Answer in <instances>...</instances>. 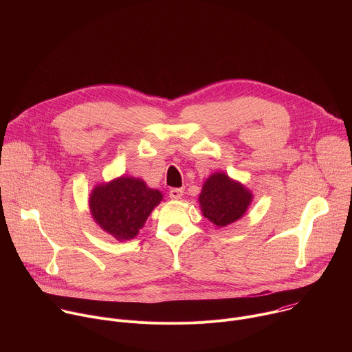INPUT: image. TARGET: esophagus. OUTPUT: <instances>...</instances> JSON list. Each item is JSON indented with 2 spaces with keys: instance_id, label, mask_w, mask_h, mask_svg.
Returning a JSON list of instances; mask_svg holds the SVG:
<instances>
[{
  "instance_id": "esophagus-1",
  "label": "esophagus",
  "mask_w": 352,
  "mask_h": 352,
  "mask_svg": "<svg viewBox=\"0 0 352 352\" xmlns=\"http://www.w3.org/2000/svg\"><path fill=\"white\" fill-rule=\"evenodd\" d=\"M182 196H184V188H173V189H170V197L171 199L178 200Z\"/></svg>"
}]
</instances>
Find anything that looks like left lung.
<instances>
[{"label": "left lung", "instance_id": "1", "mask_svg": "<svg viewBox=\"0 0 352 352\" xmlns=\"http://www.w3.org/2000/svg\"><path fill=\"white\" fill-rule=\"evenodd\" d=\"M254 200V195L242 182L220 171L213 173L202 186L197 202L200 212L216 227L238 221Z\"/></svg>", "mask_w": 352, "mask_h": 352}]
</instances>
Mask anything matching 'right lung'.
I'll return each mask as SVG.
<instances>
[{
  "label": "right lung",
  "mask_w": 352,
  "mask_h": 352,
  "mask_svg": "<svg viewBox=\"0 0 352 352\" xmlns=\"http://www.w3.org/2000/svg\"><path fill=\"white\" fill-rule=\"evenodd\" d=\"M162 200L159 189L148 188L140 178L121 175L91 189L89 209L100 228L122 242L139 234Z\"/></svg>",
  "instance_id": "add662e5"
}]
</instances>
